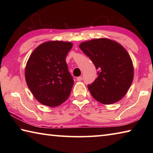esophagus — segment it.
I'll list each match as a JSON object with an SVG mask.
<instances>
[{"instance_id": "34e87169", "label": "esophagus", "mask_w": 153, "mask_h": 153, "mask_svg": "<svg viewBox=\"0 0 153 153\" xmlns=\"http://www.w3.org/2000/svg\"><path fill=\"white\" fill-rule=\"evenodd\" d=\"M83 79V77L82 76H79V77H77V81H82V80Z\"/></svg>"}]
</instances>
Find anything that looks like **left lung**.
Returning a JSON list of instances; mask_svg holds the SVG:
<instances>
[{
	"label": "left lung",
	"instance_id": "left-lung-1",
	"mask_svg": "<svg viewBox=\"0 0 153 153\" xmlns=\"http://www.w3.org/2000/svg\"><path fill=\"white\" fill-rule=\"evenodd\" d=\"M79 48L98 69V77L88 85L95 100L111 105L120 100L128 91L134 78L132 61L120 44L108 38L84 42Z\"/></svg>",
	"mask_w": 153,
	"mask_h": 153
}]
</instances>
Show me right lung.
Listing matches in <instances>:
<instances>
[{
	"instance_id": "add662e5",
	"label": "right lung",
	"mask_w": 153,
	"mask_h": 153,
	"mask_svg": "<svg viewBox=\"0 0 153 153\" xmlns=\"http://www.w3.org/2000/svg\"><path fill=\"white\" fill-rule=\"evenodd\" d=\"M73 44L48 41L32 52L25 69V81L33 97L41 104L55 107L70 95L74 79L65 57Z\"/></svg>"
}]
</instances>
